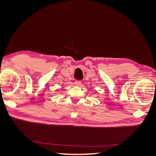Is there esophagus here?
I'll return each instance as SVG.
<instances>
[{"label": "esophagus", "mask_w": 156, "mask_h": 156, "mask_svg": "<svg viewBox=\"0 0 156 156\" xmlns=\"http://www.w3.org/2000/svg\"><path fill=\"white\" fill-rule=\"evenodd\" d=\"M81 81H75V85H76V86H81Z\"/></svg>", "instance_id": "esophagus-1"}]
</instances>
